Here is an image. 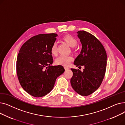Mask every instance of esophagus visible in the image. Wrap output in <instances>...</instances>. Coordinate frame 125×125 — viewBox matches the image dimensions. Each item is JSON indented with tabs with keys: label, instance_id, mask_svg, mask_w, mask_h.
<instances>
[{
	"label": "esophagus",
	"instance_id": "esophagus-1",
	"mask_svg": "<svg viewBox=\"0 0 125 125\" xmlns=\"http://www.w3.org/2000/svg\"><path fill=\"white\" fill-rule=\"evenodd\" d=\"M64 69H65V70H67V69H69V67H67V66H64Z\"/></svg>",
	"mask_w": 125,
	"mask_h": 125
}]
</instances>
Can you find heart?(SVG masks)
Segmentation results:
<instances>
[{"mask_svg": "<svg viewBox=\"0 0 125 125\" xmlns=\"http://www.w3.org/2000/svg\"><path fill=\"white\" fill-rule=\"evenodd\" d=\"M62 40L66 42L71 47H74L77 44V41L73 36L70 34H65L62 37ZM51 52L52 55L56 56L57 54V44L54 42L51 48ZM73 58L71 56L61 55L59 56L55 60L56 64L57 65L67 66L73 61Z\"/></svg>", "mask_w": 125, "mask_h": 125, "instance_id": "obj_1", "label": "heart"}]
</instances>
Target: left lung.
<instances>
[{
  "label": "left lung",
  "instance_id": "obj_1",
  "mask_svg": "<svg viewBox=\"0 0 125 125\" xmlns=\"http://www.w3.org/2000/svg\"><path fill=\"white\" fill-rule=\"evenodd\" d=\"M82 49L80 54L75 59L76 67H84L82 72L71 68L73 73L70 80L73 90L82 96H87L96 91L103 81L106 69L107 55L101 42L90 33L78 31Z\"/></svg>",
  "mask_w": 125,
  "mask_h": 125
}]
</instances>
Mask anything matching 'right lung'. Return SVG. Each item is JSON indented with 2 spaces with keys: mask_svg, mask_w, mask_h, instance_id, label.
I'll return each instance as SVG.
<instances>
[{
  "mask_svg": "<svg viewBox=\"0 0 125 125\" xmlns=\"http://www.w3.org/2000/svg\"><path fill=\"white\" fill-rule=\"evenodd\" d=\"M57 35L50 33L34 36L19 51L16 64L18 80L23 89L33 97L49 93L57 78L65 71L62 65L51 66L53 60L50 50Z\"/></svg>",
  "mask_w": 125,
  "mask_h": 125,
  "instance_id": "add662e5",
  "label": "right lung"
}]
</instances>
